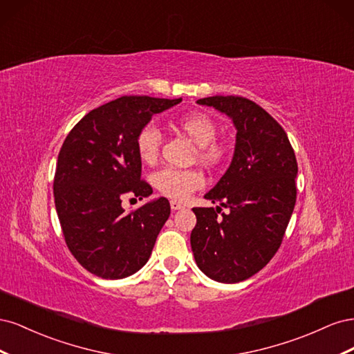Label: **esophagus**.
Here are the masks:
<instances>
[{
    "label": "esophagus",
    "instance_id": "1",
    "mask_svg": "<svg viewBox=\"0 0 354 354\" xmlns=\"http://www.w3.org/2000/svg\"><path fill=\"white\" fill-rule=\"evenodd\" d=\"M169 207H171V209H173V211H177V209H181V208H185L183 205H181V203L180 202H177V201H171L169 202Z\"/></svg>",
    "mask_w": 354,
    "mask_h": 354
}]
</instances>
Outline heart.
<instances>
[{"mask_svg": "<svg viewBox=\"0 0 354 354\" xmlns=\"http://www.w3.org/2000/svg\"><path fill=\"white\" fill-rule=\"evenodd\" d=\"M177 127L198 146V156L203 164L216 167L226 158V146L214 142L218 127L212 118L203 112H192L180 116ZM162 145V134L152 124L145 125L136 137L138 158L145 164H155ZM152 185L160 195L171 199L185 201L203 186V177L195 169L162 168L152 176Z\"/></svg>", "mask_w": 354, "mask_h": 354, "instance_id": "1", "label": "heart"}]
</instances>
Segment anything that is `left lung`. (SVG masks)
Listing matches in <instances>:
<instances>
[{"mask_svg": "<svg viewBox=\"0 0 354 354\" xmlns=\"http://www.w3.org/2000/svg\"><path fill=\"white\" fill-rule=\"evenodd\" d=\"M198 103L229 115L238 133L230 167L205 195L220 207L194 208L190 245L208 277L236 283L260 272L279 250L297 199L298 165L285 130L261 106L239 95Z\"/></svg>", "mask_w": 354, "mask_h": 354, "instance_id": "obj_1", "label": "left lung"}]
</instances>
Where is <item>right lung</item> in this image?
Listing matches in <instances>:
<instances>
[{
	"mask_svg": "<svg viewBox=\"0 0 354 354\" xmlns=\"http://www.w3.org/2000/svg\"><path fill=\"white\" fill-rule=\"evenodd\" d=\"M180 102L122 95L88 112L63 142L53 183L56 211L69 251L90 273L122 279L151 257L169 217L168 199L130 212L121 203L152 195L142 178L136 137L155 113Z\"/></svg>",
	"mask_w": 354,
	"mask_h": 354,
	"instance_id": "obj_1",
	"label": "right lung"
}]
</instances>
